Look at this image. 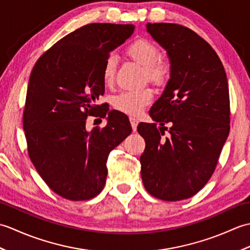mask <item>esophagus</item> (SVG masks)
<instances>
[{"label":"esophagus","mask_w":250,"mask_h":250,"mask_svg":"<svg viewBox=\"0 0 250 250\" xmlns=\"http://www.w3.org/2000/svg\"><path fill=\"white\" fill-rule=\"evenodd\" d=\"M130 122H131L132 129H133V131H136L137 125H139V120H137L136 118H134V117H130Z\"/></svg>","instance_id":"obj_1"}]
</instances>
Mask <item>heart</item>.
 <instances>
[{"label":"heart","mask_w":250,"mask_h":250,"mask_svg":"<svg viewBox=\"0 0 250 250\" xmlns=\"http://www.w3.org/2000/svg\"><path fill=\"white\" fill-rule=\"evenodd\" d=\"M126 54L132 60L144 67L145 79L153 84H162L166 83L168 66L167 63L157 61L160 57L158 47L145 39L133 42L126 49ZM117 67V58L110 55L106 59L103 66V79L106 84H111L115 81ZM152 101V92L149 89L139 91H125L117 94L113 100L116 109L129 115L141 114L148 104Z\"/></svg>","instance_id":"b5f03b06"}]
</instances>
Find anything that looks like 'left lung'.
<instances>
[{"label":"left lung","instance_id":"8db88e82","mask_svg":"<svg viewBox=\"0 0 250 250\" xmlns=\"http://www.w3.org/2000/svg\"><path fill=\"white\" fill-rule=\"evenodd\" d=\"M146 30L167 51L169 79L149 111L160 130L157 124L137 126L146 143L142 180L155 198L180 201L208 182L229 135L228 79L215 50L192 30L176 23H147Z\"/></svg>","mask_w":250,"mask_h":250}]
</instances>
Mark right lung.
<instances>
[{"label": "right lung", "instance_id": "add662e5", "mask_svg": "<svg viewBox=\"0 0 250 250\" xmlns=\"http://www.w3.org/2000/svg\"><path fill=\"white\" fill-rule=\"evenodd\" d=\"M133 24L90 23L65 35L42 56L31 72L23 130L28 152L48 187L67 200L83 201L103 190L109 152L131 134L129 118L108 115L103 129H85L101 108L103 66L109 52L133 34Z\"/></svg>", "mask_w": 250, "mask_h": 250}]
</instances>
